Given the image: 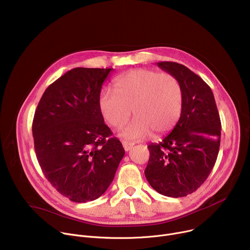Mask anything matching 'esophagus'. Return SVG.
<instances>
[{
    "label": "esophagus",
    "instance_id": "34e87169",
    "mask_svg": "<svg viewBox=\"0 0 250 250\" xmlns=\"http://www.w3.org/2000/svg\"><path fill=\"white\" fill-rule=\"evenodd\" d=\"M123 146H124L125 151H128V150H130L132 148L133 145L130 144V142H127V141H123Z\"/></svg>",
    "mask_w": 250,
    "mask_h": 250
}]
</instances>
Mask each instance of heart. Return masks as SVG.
<instances>
[{
  "mask_svg": "<svg viewBox=\"0 0 250 250\" xmlns=\"http://www.w3.org/2000/svg\"><path fill=\"white\" fill-rule=\"evenodd\" d=\"M115 91L104 89L99 96L101 113L111 126L122 129L120 135L127 140H141L162 135L179 122L184 105L182 86L175 76L155 70L135 69L119 76Z\"/></svg>",
  "mask_w": 250,
  "mask_h": 250,
  "instance_id": "1",
  "label": "heart"
}]
</instances>
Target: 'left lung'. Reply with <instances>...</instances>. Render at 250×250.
<instances>
[{"instance_id":"8db88e82","label":"left lung","mask_w":250,"mask_h":250,"mask_svg":"<svg viewBox=\"0 0 250 250\" xmlns=\"http://www.w3.org/2000/svg\"><path fill=\"white\" fill-rule=\"evenodd\" d=\"M158 67L179 80L184 94L182 116L159 144H151L145 174L159 194L180 198L195 192L216 163L221 119L208 85L186 66L163 61Z\"/></svg>"}]
</instances>
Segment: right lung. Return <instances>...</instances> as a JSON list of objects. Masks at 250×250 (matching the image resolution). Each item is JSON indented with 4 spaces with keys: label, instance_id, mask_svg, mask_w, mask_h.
Masks as SVG:
<instances>
[{
    "label": "right lung",
    "instance_id": "1",
    "mask_svg": "<svg viewBox=\"0 0 250 250\" xmlns=\"http://www.w3.org/2000/svg\"><path fill=\"white\" fill-rule=\"evenodd\" d=\"M113 68L71 69L48 86L32 122L34 149L50 184L76 203L101 197L125 149L104 122L102 85Z\"/></svg>",
    "mask_w": 250,
    "mask_h": 250
}]
</instances>
